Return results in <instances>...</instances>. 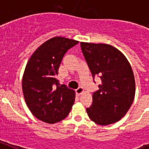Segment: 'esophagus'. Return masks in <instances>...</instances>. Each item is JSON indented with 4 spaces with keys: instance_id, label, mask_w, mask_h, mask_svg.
<instances>
[{
    "instance_id": "obj_1",
    "label": "esophagus",
    "mask_w": 149,
    "mask_h": 149,
    "mask_svg": "<svg viewBox=\"0 0 149 149\" xmlns=\"http://www.w3.org/2000/svg\"><path fill=\"white\" fill-rule=\"evenodd\" d=\"M76 92H77V93L78 94V95L80 96L81 94H83V93H84V88H83V87H79L78 89H77Z\"/></svg>"
}]
</instances>
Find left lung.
Returning <instances> with one entry per match:
<instances>
[{
    "mask_svg": "<svg viewBox=\"0 0 149 149\" xmlns=\"http://www.w3.org/2000/svg\"><path fill=\"white\" fill-rule=\"evenodd\" d=\"M91 73L99 76L101 84L93 93V103L86 108L89 118L100 125L120 120L132 106L135 95L132 68L117 48L104 43L80 42Z\"/></svg>",
    "mask_w": 149,
    "mask_h": 149,
    "instance_id": "8db88e82",
    "label": "left lung"
}]
</instances>
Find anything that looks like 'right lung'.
<instances>
[{"mask_svg":"<svg viewBox=\"0 0 149 149\" xmlns=\"http://www.w3.org/2000/svg\"><path fill=\"white\" fill-rule=\"evenodd\" d=\"M78 41L53 37L34 52L22 77V91L27 106L36 118L48 124L63 120L74 103L73 90L59 86L55 76L65 53Z\"/></svg>","mask_w":149,"mask_h":149,"instance_id":"right-lung-1","label":"right lung"}]
</instances>
